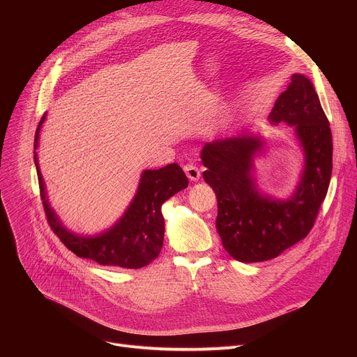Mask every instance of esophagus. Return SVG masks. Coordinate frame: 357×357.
I'll use <instances>...</instances> for the list:
<instances>
[{"label":"esophagus","mask_w":357,"mask_h":357,"mask_svg":"<svg viewBox=\"0 0 357 357\" xmlns=\"http://www.w3.org/2000/svg\"><path fill=\"white\" fill-rule=\"evenodd\" d=\"M183 171H185L186 176H188L190 181H193V182L200 178V171H199V168L195 167V165H185V167H183Z\"/></svg>","instance_id":"34e87169"}]
</instances>
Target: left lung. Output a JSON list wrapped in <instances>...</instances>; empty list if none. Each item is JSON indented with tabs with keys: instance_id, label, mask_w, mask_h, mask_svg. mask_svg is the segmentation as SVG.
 I'll use <instances>...</instances> for the list:
<instances>
[{
	"instance_id": "1",
	"label": "left lung",
	"mask_w": 357,
	"mask_h": 357,
	"mask_svg": "<svg viewBox=\"0 0 357 357\" xmlns=\"http://www.w3.org/2000/svg\"><path fill=\"white\" fill-rule=\"evenodd\" d=\"M273 124L291 126L303 149V171L287 200L261 193L254 178V158L264 141L248 131L205 144L200 160L203 179L218 197L216 229L230 256L260 263L277 256L314 227L332 175V132L311 80L292 75L268 116Z\"/></svg>"
}]
</instances>
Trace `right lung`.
Segmentation results:
<instances>
[{
    "label": "right lung",
    "mask_w": 357,
    "mask_h": 357,
    "mask_svg": "<svg viewBox=\"0 0 357 357\" xmlns=\"http://www.w3.org/2000/svg\"><path fill=\"white\" fill-rule=\"evenodd\" d=\"M45 117L43 114L35 132L33 161L40 199L50 229L77 257L90 259L100 266L141 268L154 261L160 256L164 244L165 222L161 212L162 203L188 186V178L182 168L178 164H169L160 169L144 171L132 202L113 227L97 236H77L62 225L47 202L36 155L39 131Z\"/></svg>",
    "instance_id": "1"
}]
</instances>
